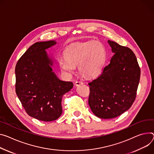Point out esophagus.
Listing matches in <instances>:
<instances>
[{"label":"esophagus","mask_w":154,"mask_h":154,"mask_svg":"<svg viewBox=\"0 0 154 154\" xmlns=\"http://www.w3.org/2000/svg\"><path fill=\"white\" fill-rule=\"evenodd\" d=\"M82 84H83V82L82 81H81V80H77L75 83V85L76 86H79V85H80Z\"/></svg>","instance_id":"1"}]
</instances>
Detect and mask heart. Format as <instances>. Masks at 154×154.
I'll use <instances>...</instances> for the list:
<instances>
[{
  "label": "heart",
  "mask_w": 154,
  "mask_h": 154,
  "mask_svg": "<svg viewBox=\"0 0 154 154\" xmlns=\"http://www.w3.org/2000/svg\"><path fill=\"white\" fill-rule=\"evenodd\" d=\"M60 58L59 65L67 75H72L78 65L80 72L85 77H94L102 71L106 60L104 45L99 41L76 43L68 46Z\"/></svg>",
  "instance_id": "1"
}]
</instances>
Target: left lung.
Returning a JSON list of instances; mask_svg holds the SVG:
<instances>
[{
    "label": "left lung",
    "instance_id": "8db88e82",
    "mask_svg": "<svg viewBox=\"0 0 154 154\" xmlns=\"http://www.w3.org/2000/svg\"><path fill=\"white\" fill-rule=\"evenodd\" d=\"M114 55L102 73L88 83V104L97 117L108 119L119 116L134 103L141 70L133 51L108 40Z\"/></svg>",
    "mask_w": 154,
    "mask_h": 154
}]
</instances>
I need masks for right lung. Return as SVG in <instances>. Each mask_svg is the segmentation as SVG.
Masks as SVG:
<instances>
[{"mask_svg": "<svg viewBox=\"0 0 154 154\" xmlns=\"http://www.w3.org/2000/svg\"><path fill=\"white\" fill-rule=\"evenodd\" d=\"M54 40L39 42L31 45L18 61L15 67V90L27 114L38 120L50 122L62 114L63 96L73 83L60 80L53 72V60L46 49Z\"/></svg>", "mask_w": 154, "mask_h": 154, "instance_id": "1", "label": "right lung"}]
</instances>
